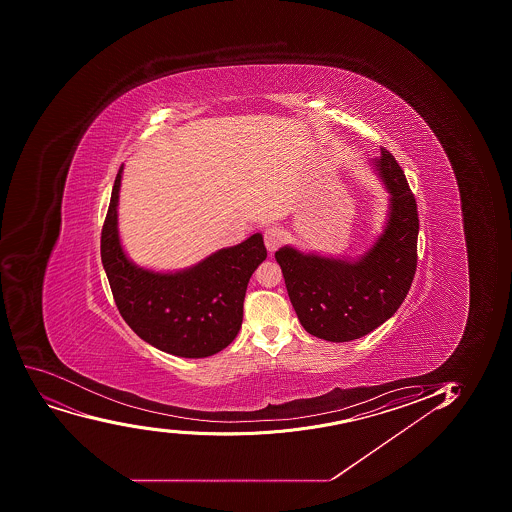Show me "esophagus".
Wrapping results in <instances>:
<instances>
[{
	"instance_id": "1",
	"label": "esophagus",
	"mask_w": 512,
	"mask_h": 512,
	"mask_svg": "<svg viewBox=\"0 0 512 512\" xmlns=\"http://www.w3.org/2000/svg\"><path fill=\"white\" fill-rule=\"evenodd\" d=\"M285 232L280 227L265 228L264 242L269 252H275L284 243Z\"/></svg>"
}]
</instances>
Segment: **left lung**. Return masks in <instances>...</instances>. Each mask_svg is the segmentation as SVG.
I'll return each mask as SVG.
<instances>
[{
  "label": "left lung",
  "mask_w": 512,
  "mask_h": 512,
  "mask_svg": "<svg viewBox=\"0 0 512 512\" xmlns=\"http://www.w3.org/2000/svg\"><path fill=\"white\" fill-rule=\"evenodd\" d=\"M372 163L390 195L389 212L384 230L364 255L339 259L290 245L275 252L300 324L329 342L360 339L384 324L414 280L419 235L414 193L385 148Z\"/></svg>",
  "instance_id": "obj_1"
}]
</instances>
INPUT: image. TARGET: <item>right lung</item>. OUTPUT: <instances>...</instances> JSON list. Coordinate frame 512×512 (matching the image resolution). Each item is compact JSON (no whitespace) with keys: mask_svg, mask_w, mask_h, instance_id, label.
Wrapping results in <instances>:
<instances>
[{"mask_svg":"<svg viewBox=\"0 0 512 512\" xmlns=\"http://www.w3.org/2000/svg\"><path fill=\"white\" fill-rule=\"evenodd\" d=\"M123 165L113 185L102 228V264L113 299L130 329L148 344L185 359L225 349L242 327L248 280L267 259L262 233L220 248L202 262L155 272L133 264L118 233Z\"/></svg>","mask_w":512,"mask_h":512,"instance_id":"1","label":"right lung"}]
</instances>
